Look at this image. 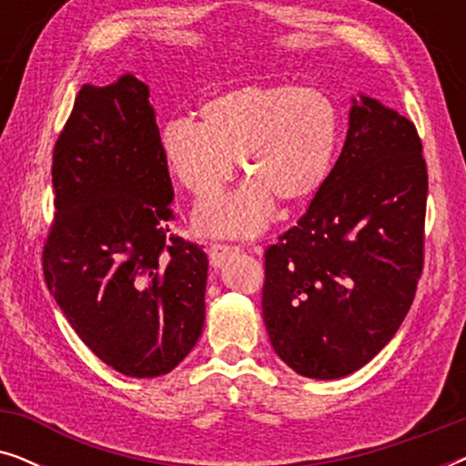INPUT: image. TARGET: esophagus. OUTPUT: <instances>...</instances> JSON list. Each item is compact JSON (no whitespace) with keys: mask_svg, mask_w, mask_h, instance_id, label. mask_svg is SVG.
Returning a JSON list of instances; mask_svg holds the SVG:
<instances>
[{"mask_svg":"<svg viewBox=\"0 0 466 466\" xmlns=\"http://www.w3.org/2000/svg\"><path fill=\"white\" fill-rule=\"evenodd\" d=\"M238 252H239V246H228V244H212L208 248L209 263H212V267H220L222 260Z\"/></svg>","mask_w":466,"mask_h":466,"instance_id":"34e87169","label":"esophagus"}]
</instances>
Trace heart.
<instances>
[{
    "mask_svg": "<svg viewBox=\"0 0 466 466\" xmlns=\"http://www.w3.org/2000/svg\"><path fill=\"white\" fill-rule=\"evenodd\" d=\"M201 125L176 118L161 148L177 182L208 201L239 161L246 187L201 208L206 231L250 238L267 227L273 201L295 206L327 180L339 142V110L324 91L297 85H248L208 99Z\"/></svg>",
    "mask_w": 466,
    "mask_h": 466,
    "instance_id": "b5f03b06",
    "label": "heart"
}]
</instances>
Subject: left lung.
<instances>
[{"instance_id": "8db88e82", "label": "left lung", "mask_w": 466, "mask_h": 466, "mask_svg": "<svg viewBox=\"0 0 466 466\" xmlns=\"http://www.w3.org/2000/svg\"><path fill=\"white\" fill-rule=\"evenodd\" d=\"M429 174L416 125L371 97L295 227L265 248L271 346L305 378L367 365L397 333L424 267Z\"/></svg>"}]
</instances>
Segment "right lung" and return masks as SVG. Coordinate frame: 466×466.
Listing matches in <instances>:
<instances>
[{
    "label": "right lung",
    "instance_id": "obj_1",
    "mask_svg": "<svg viewBox=\"0 0 466 466\" xmlns=\"http://www.w3.org/2000/svg\"><path fill=\"white\" fill-rule=\"evenodd\" d=\"M53 188L42 269L67 322L118 373H169L201 335L208 257L169 231L174 187L142 80L80 88Z\"/></svg>",
    "mask_w": 466,
    "mask_h": 466
}]
</instances>
